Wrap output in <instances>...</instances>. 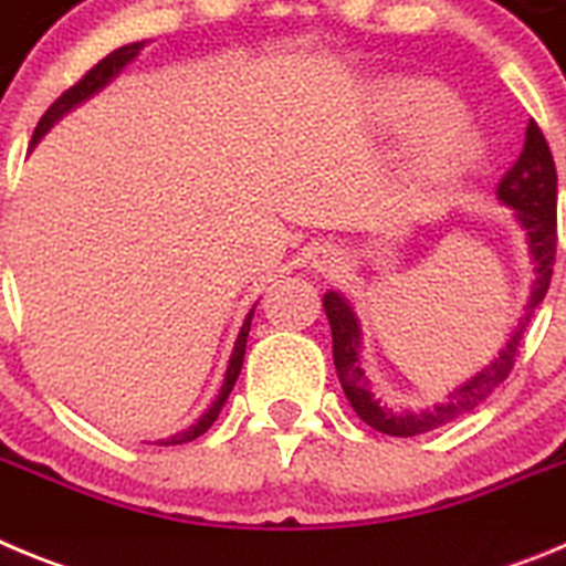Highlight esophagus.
<instances>
[{"instance_id": "obj_1", "label": "esophagus", "mask_w": 566, "mask_h": 566, "mask_svg": "<svg viewBox=\"0 0 566 566\" xmlns=\"http://www.w3.org/2000/svg\"><path fill=\"white\" fill-rule=\"evenodd\" d=\"M339 263H343V258H339V252H334V249H323V252L317 254V260H314V266H317L319 272H334V269H339Z\"/></svg>"}]
</instances>
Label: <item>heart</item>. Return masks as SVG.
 I'll return each mask as SVG.
<instances>
[{
  "instance_id": "heart-1",
  "label": "heart",
  "mask_w": 566,
  "mask_h": 566,
  "mask_svg": "<svg viewBox=\"0 0 566 566\" xmlns=\"http://www.w3.org/2000/svg\"><path fill=\"white\" fill-rule=\"evenodd\" d=\"M448 90L428 82H402L377 96V118L394 133H417L408 153V175L424 187H444L476 164L482 144Z\"/></svg>"
}]
</instances>
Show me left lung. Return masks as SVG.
I'll return each mask as SVG.
<instances>
[{"label":"left lung","mask_w":566,"mask_h":566,"mask_svg":"<svg viewBox=\"0 0 566 566\" xmlns=\"http://www.w3.org/2000/svg\"><path fill=\"white\" fill-rule=\"evenodd\" d=\"M558 175L556 164H553V153H549L544 133L538 129L536 122H530L527 135H524V149L518 155V161L510 167L502 184L496 189L499 203L513 209L518 227L527 234V249L536 266V280L530 289L527 306L518 317L516 332L510 334L499 357L490 365H484L482 371H476L462 385H457L448 399L428 411H394L388 405L379 402L374 397L365 368L359 363V348H363V328L354 306L339 292L323 294V308H326L328 326H332V343H334V368H337L339 385H343L345 399L352 402L357 417L365 424H371L374 431L388 433V437H417V433H428L439 424L451 422V419L470 413L476 405H482L490 394L496 391L499 385L507 379L513 359H516L518 343H522L524 332L530 326V317L536 312V306L544 300L549 289V277H553V263H556V201H558Z\"/></svg>","instance_id":"obj_1"}]
</instances>
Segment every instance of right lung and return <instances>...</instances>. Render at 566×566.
Returning <instances> with one entry per match:
<instances>
[{
    "label": "right lung",
    "instance_id": "add662e5",
    "mask_svg": "<svg viewBox=\"0 0 566 566\" xmlns=\"http://www.w3.org/2000/svg\"><path fill=\"white\" fill-rule=\"evenodd\" d=\"M144 44H147V42H133V44H124V48L113 50V53H109V56H104L102 62L96 64V67L87 70V73H84V78H78V82L73 84V87L64 90L62 96H59L56 102L50 104L48 113L42 115V122H39L36 133H33V138H30V149L36 147L39 142H42V135L48 133V129L53 127V124H56L59 118H62V115H67L70 109L87 102L90 96H96V93L102 87H107V84L113 82V78L118 76V73H122V70L127 67V64L133 62L135 56H138V50H144ZM252 317H254V306H252V312L247 314V319H243V326H240L238 339H234V348H232V357H229L227 377H223L221 394L214 397V402L209 405L207 411L201 413V419H198V422L189 424L187 431L175 433V437H169V439H161V444L192 442V439H198V437H201V433H207L209 428H212V422H214V419H218V413H221L223 402H227L229 394H232L234 382H238L240 368H243V354H247V337H249V328H252Z\"/></svg>",
    "mask_w": 566,
    "mask_h": 566
}]
</instances>
